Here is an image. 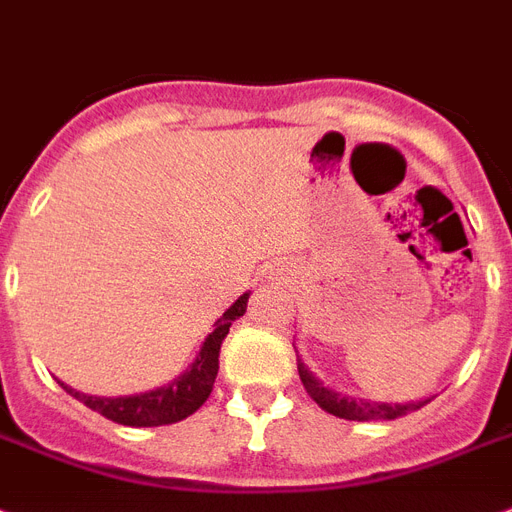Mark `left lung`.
Here are the masks:
<instances>
[{
  "instance_id": "left-lung-1",
  "label": "left lung",
  "mask_w": 512,
  "mask_h": 512,
  "mask_svg": "<svg viewBox=\"0 0 512 512\" xmlns=\"http://www.w3.org/2000/svg\"><path fill=\"white\" fill-rule=\"evenodd\" d=\"M297 371L302 378V386L305 392L313 397L318 405L326 410V413L336 415V418H347V421H394V418H402V415L413 413V410H421L429 400L421 402H405V405H389V402H365V400H352V397H339L336 392L326 389V386L307 371L305 363L297 360Z\"/></svg>"
}]
</instances>
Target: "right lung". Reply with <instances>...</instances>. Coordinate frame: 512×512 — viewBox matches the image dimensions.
Listing matches in <instances>:
<instances>
[{
  "instance_id": "1",
  "label": "right lung",
  "mask_w": 512,
  "mask_h": 512,
  "mask_svg": "<svg viewBox=\"0 0 512 512\" xmlns=\"http://www.w3.org/2000/svg\"><path fill=\"white\" fill-rule=\"evenodd\" d=\"M247 299L249 294H242L223 313V318L215 321V331L205 339L197 360L173 384L160 386L155 392L134 394V397H89V394L73 392L65 384L60 386L68 394H73L76 400H81L83 405L91 407L94 413L105 415L107 421L120 423V426H136V429H141V426H168V423L184 421L191 413H197L202 402L213 392L215 376H218L220 344L226 339L231 323L244 315Z\"/></svg>"
}]
</instances>
